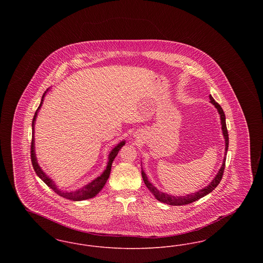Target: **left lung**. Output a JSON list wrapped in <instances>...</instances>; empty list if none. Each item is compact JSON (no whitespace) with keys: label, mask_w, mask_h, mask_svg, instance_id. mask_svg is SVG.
<instances>
[{"label":"left lung","mask_w":263,"mask_h":263,"mask_svg":"<svg viewBox=\"0 0 263 263\" xmlns=\"http://www.w3.org/2000/svg\"><path fill=\"white\" fill-rule=\"evenodd\" d=\"M209 99H210V102L216 107V109L218 110V112L220 114L221 125H222V132H223V136H224V139H225V157H224V160H223L222 166L220 167L218 174L213 178L212 181H211L207 186L202 188V189L196 191V192H194V193H190V194L184 195V196H175V195H171V194L162 192L161 190H159L158 188L156 187V186H154V185L151 183L150 181H149V179H148V176H147V175L145 174V172H144L143 168H142V177H143V180H144L146 186H147L148 189L152 192V194L156 197V199L160 201V202H163V203L168 204V205H173V206L186 205V204L192 203V202H194V201L198 200V199H200L202 197L206 196L207 194H209L210 192H212L213 190L217 187V185L220 183V181H221V179H222V176H223V174H224V170H225L227 151L229 149V135H228V130H227V125H226L225 113L223 111L222 107L220 106V104L214 100L211 95L209 96Z\"/></svg>","instance_id":"8db88e82"}]
</instances>
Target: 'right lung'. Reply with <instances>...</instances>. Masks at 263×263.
I'll use <instances>...</instances> for the list:
<instances>
[{"instance_id":"right-lung-1","label":"right lung","mask_w":263,"mask_h":263,"mask_svg":"<svg viewBox=\"0 0 263 263\" xmlns=\"http://www.w3.org/2000/svg\"><path fill=\"white\" fill-rule=\"evenodd\" d=\"M49 88L46 89V91L43 93L42 99H41V102H40V104H39V106H38L37 110L34 113V116H33V119H32V141H31V151H30V153H31V162H32L33 168H34L36 175H38V177H39L43 182H45L52 190H54V192H56L58 195L62 196L64 198L72 201H82L90 199V198L97 196V194H98L100 190L103 188V186L105 185V183H106V181H107V179H108V177H109V175H110V171H111V165H112L113 161H114L115 157L117 156L118 152L125 145V140H123V141H121L120 143H118V144L113 148L112 150L110 151V153H109V155H108V162H107L106 168L103 171V173H102L100 176H98L97 178H95L92 181H90L87 185H85V186H83L82 188H79V189H77V190L67 191V190L60 189V188L56 185V183L54 182V180L51 179L50 177L42 171V168H41L40 165L38 164L37 158H36V154H35L34 126H35V121H36V117H37L39 109H40L41 106H42V103H43V101H44V98H45L47 91L49 90Z\"/></svg>"}]
</instances>
